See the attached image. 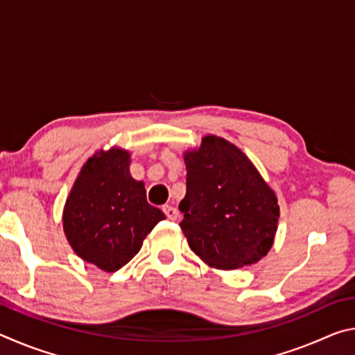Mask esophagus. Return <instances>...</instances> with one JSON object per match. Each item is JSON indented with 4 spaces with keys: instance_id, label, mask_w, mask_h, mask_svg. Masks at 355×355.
<instances>
[{
    "instance_id": "34e87169",
    "label": "esophagus",
    "mask_w": 355,
    "mask_h": 355,
    "mask_svg": "<svg viewBox=\"0 0 355 355\" xmlns=\"http://www.w3.org/2000/svg\"><path fill=\"white\" fill-rule=\"evenodd\" d=\"M163 211H164V214H166L167 218H169L171 220H175V219L178 218L177 208H173V207H171V205H164V207H163Z\"/></svg>"
}]
</instances>
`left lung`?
Returning <instances> with one entry per match:
<instances>
[{
    "label": "left lung",
    "instance_id": "1",
    "mask_svg": "<svg viewBox=\"0 0 355 355\" xmlns=\"http://www.w3.org/2000/svg\"><path fill=\"white\" fill-rule=\"evenodd\" d=\"M186 196L180 227L189 248L216 269L260 261L272 248L279 222L274 191L236 146L205 136L184 153Z\"/></svg>",
    "mask_w": 355,
    "mask_h": 355
}]
</instances>
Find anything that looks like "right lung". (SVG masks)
Returning a JSON list of instances; mask_svg holds the SVG:
<instances>
[{
	"instance_id": "obj_1",
	"label": "right lung",
	"mask_w": 355,
	"mask_h": 355,
	"mask_svg": "<svg viewBox=\"0 0 355 355\" xmlns=\"http://www.w3.org/2000/svg\"><path fill=\"white\" fill-rule=\"evenodd\" d=\"M146 188L130 173V153L112 147L86 161L65 202L64 233L84 261L106 272L125 266L159 220Z\"/></svg>"
}]
</instances>
